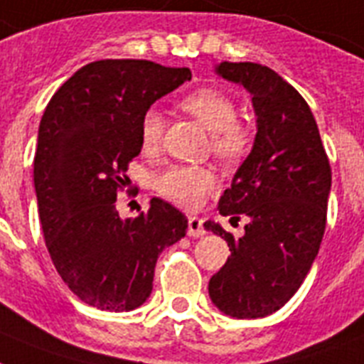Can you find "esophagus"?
Segmentation results:
<instances>
[{
    "label": "esophagus",
    "mask_w": 364,
    "mask_h": 364,
    "mask_svg": "<svg viewBox=\"0 0 364 364\" xmlns=\"http://www.w3.org/2000/svg\"><path fill=\"white\" fill-rule=\"evenodd\" d=\"M187 233L191 237H202L205 233V228H203V220L198 217H188V230Z\"/></svg>",
    "instance_id": "1"
}]
</instances>
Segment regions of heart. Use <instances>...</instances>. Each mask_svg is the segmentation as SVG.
Masks as SVG:
<instances>
[{
	"label": "heart",
	"instance_id": "b5f03b06",
	"mask_svg": "<svg viewBox=\"0 0 364 364\" xmlns=\"http://www.w3.org/2000/svg\"><path fill=\"white\" fill-rule=\"evenodd\" d=\"M181 108L194 115L211 132L213 153L223 161H239L250 147L249 129L237 121V106L230 95L215 87H200L181 99ZM164 117L161 110L147 108L140 121V141L146 153L161 146ZM215 185V176L203 166L172 164L153 179L155 191L183 208H196Z\"/></svg>",
	"mask_w": 364,
	"mask_h": 364
}]
</instances>
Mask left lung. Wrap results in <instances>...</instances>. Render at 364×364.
<instances>
[{
	"label": "left lung",
	"instance_id": "left-lung-1",
	"mask_svg": "<svg viewBox=\"0 0 364 364\" xmlns=\"http://www.w3.org/2000/svg\"><path fill=\"white\" fill-rule=\"evenodd\" d=\"M252 95V151L218 200L224 217H249L241 237L215 223L203 226L226 239L228 262L209 280V297L232 318H264L288 303L314 264L326 232L331 166L306 100L269 67H215Z\"/></svg>",
	"mask_w": 364,
	"mask_h": 364
}]
</instances>
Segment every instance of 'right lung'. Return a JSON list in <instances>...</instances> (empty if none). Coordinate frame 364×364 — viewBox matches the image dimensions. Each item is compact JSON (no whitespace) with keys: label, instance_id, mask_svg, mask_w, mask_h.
<instances>
[{"label":"right lung","instance_id":"right-lung-1","mask_svg":"<svg viewBox=\"0 0 364 364\" xmlns=\"http://www.w3.org/2000/svg\"><path fill=\"white\" fill-rule=\"evenodd\" d=\"M191 78L187 67L100 59L76 70L44 110L33 161L44 241L65 284L95 309L144 305L159 254L187 233L185 215L161 198L125 220L115 200L141 151L144 112Z\"/></svg>","mask_w":364,"mask_h":364}]
</instances>
